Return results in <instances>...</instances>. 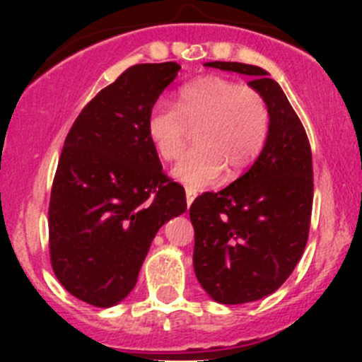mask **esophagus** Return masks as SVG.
Listing matches in <instances>:
<instances>
[{
  "label": "esophagus",
  "instance_id": "obj_1",
  "mask_svg": "<svg viewBox=\"0 0 362 362\" xmlns=\"http://www.w3.org/2000/svg\"><path fill=\"white\" fill-rule=\"evenodd\" d=\"M185 192H187V204L190 206L192 201L196 199V190H194V188H190V187H187V188H185Z\"/></svg>",
  "mask_w": 362,
  "mask_h": 362
}]
</instances>
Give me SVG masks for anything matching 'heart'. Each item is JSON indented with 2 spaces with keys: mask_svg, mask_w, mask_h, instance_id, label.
Wrapping results in <instances>:
<instances>
[{
  "mask_svg": "<svg viewBox=\"0 0 362 362\" xmlns=\"http://www.w3.org/2000/svg\"><path fill=\"white\" fill-rule=\"evenodd\" d=\"M197 130V146L175 165L174 175L190 188L216 183L252 166L267 143L270 108L257 88L221 76L181 86L177 107L158 101L146 117V134L165 161H175Z\"/></svg>",
  "mask_w": 362,
  "mask_h": 362,
  "instance_id": "obj_1",
  "label": "heart"
}]
</instances>
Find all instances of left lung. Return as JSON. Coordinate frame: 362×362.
Segmentation results:
<instances>
[{"mask_svg": "<svg viewBox=\"0 0 362 362\" xmlns=\"http://www.w3.org/2000/svg\"><path fill=\"white\" fill-rule=\"evenodd\" d=\"M206 66L250 76L248 85L270 108L267 143L254 165L190 206L197 281L217 303L241 305L276 292L305 252L313 203L312 148L299 116L267 70L228 62Z\"/></svg>", "mask_w": 362, "mask_h": 362, "instance_id": "left-lung-1", "label": "left lung"}]
</instances>
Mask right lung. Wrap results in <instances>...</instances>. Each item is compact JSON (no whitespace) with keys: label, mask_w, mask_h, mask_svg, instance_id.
I'll return each instance as SVG.
<instances>
[{"label":"right lung","mask_w":362,"mask_h":362,"mask_svg":"<svg viewBox=\"0 0 362 362\" xmlns=\"http://www.w3.org/2000/svg\"><path fill=\"white\" fill-rule=\"evenodd\" d=\"M181 66L141 63L86 103L66 134L49 204L50 264L74 297L108 308L129 296L166 221L187 210L163 172L146 117Z\"/></svg>","instance_id":"obj_1"}]
</instances>
